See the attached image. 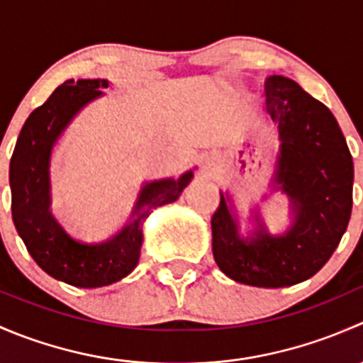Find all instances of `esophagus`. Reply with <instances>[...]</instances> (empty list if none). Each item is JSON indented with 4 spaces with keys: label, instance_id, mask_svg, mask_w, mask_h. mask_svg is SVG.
Instances as JSON below:
<instances>
[{
    "label": "esophagus",
    "instance_id": "34e87169",
    "mask_svg": "<svg viewBox=\"0 0 363 363\" xmlns=\"http://www.w3.org/2000/svg\"><path fill=\"white\" fill-rule=\"evenodd\" d=\"M203 172H207V174H212V172L216 170V161L212 158H207L203 161Z\"/></svg>",
    "mask_w": 363,
    "mask_h": 363
}]
</instances>
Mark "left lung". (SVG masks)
<instances>
[{
  "label": "left lung",
  "mask_w": 363,
  "mask_h": 363,
  "mask_svg": "<svg viewBox=\"0 0 363 363\" xmlns=\"http://www.w3.org/2000/svg\"><path fill=\"white\" fill-rule=\"evenodd\" d=\"M265 94L279 140L270 188L288 196L291 223L270 233L255 205L252 230L242 235L235 203L221 191L211 219L212 255L237 283L283 288L313 277L339 246L353 205V158L334 113L295 80L269 77Z\"/></svg>",
  "instance_id": "8db88e82"
}]
</instances>
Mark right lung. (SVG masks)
Instances as JSON below:
<instances>
[{
	"mask_svg": "<svg viewBox=\"0 0 363 363\" xmlns=\"http://www.w3.org/2000/svg\"><path fill=\"white\" fill-rule=\"evenodd\" d=\"M108 84L107 79H72L61 84L42 107L29 113L10 160L17 233L40 269L77 288L108 286L133 272L144 242V221L156 207L175 202L193 179V170H188L179 179L145 182L130 221L104 242H82L63 228L50 208L54 145L84 107L104 96L101 89Z\"/></svg>",
	"mask_w": 363,
	"mask_h": 363,
	"instance_id": "add662e5",
	"label": "right lung"
}]
</instances>
